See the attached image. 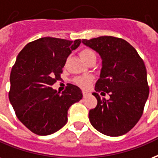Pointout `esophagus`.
I'll list each match as a JSON object with an SVG mask.
<instances>
[{
  "label": "esophagus",
  "mask_w": 158,
  "mask_h": 158,
  "mask_svg": "<svg viewBox=\"0 0 158 158\" xmlns=\"http://www.w3.org/2000/svg\"><path fill=\"white\" fill-rule=\"evenodd\" d=\"M89 94V92H88V91H83V95H84V97H87Z\"/></svg>",
  "instance_id": "1"
}]
</instances>
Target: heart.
Wrapping results in <instances>:
<instances>
[{"mask_svg": "<svg viewBox=\"0 0 158 158\" xmlns=\"http://www.w3.org/2000/svg\"><path fill=\"white\" fill-rule=\"evenodd\" d=\"M82 59L87 62L88 60H90L91 58H96V54L93 50L91 49H84L80 53ZM93 81V78L91 76H80L77 77L76 79H74V83L79 86V87L83 88V89H87L90 86V84Z\"/></svg>", "mask_w": 158, "mask_h": 158, "instance_id": "heart-1", "label": "heart"}]
</instances>
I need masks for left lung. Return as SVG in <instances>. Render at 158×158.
Wrapping results in <instances>:
<instances>
[{"instance_id": "left-lung-1", "label": "left lung", "mask_w": 158, "mask_h": 158, "mask_svg": "<svg viewBox=\"0 0 158 158\" xmlns=\"http://www.w3.org/2000/svg\"><path fill=\"white\" fill-rule=\"evenodd\" d=\"M82 42L102 59L96 93H93L98 103L89 111L90 123L104 135H123L139 121L148 98L144 62L137 50L121 38L100 36ZM98 92H107L110 98L108 101L101 99Z\"/></svg>"}]
</instances>
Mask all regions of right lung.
<instances>
[{
  "mask_svg": "<svg viewBox=\"0 0 158 158\" xmlns=\"http://www.w3.org/2000/svg\"><path fill=\"white\" fill-rule=\"evenodd\" d=\"M80 43L44 37L26 44L16 58L10 76V102L18 119L37 135H50L63 127L69 107L83 98L74 84H67L62 94L51 88Z\"/></svg>",
  "mask_w": 158,
  "mask_h": 158,
  "instance_id": "obj_1",
  "label": "right lung"
}]
</instances>
